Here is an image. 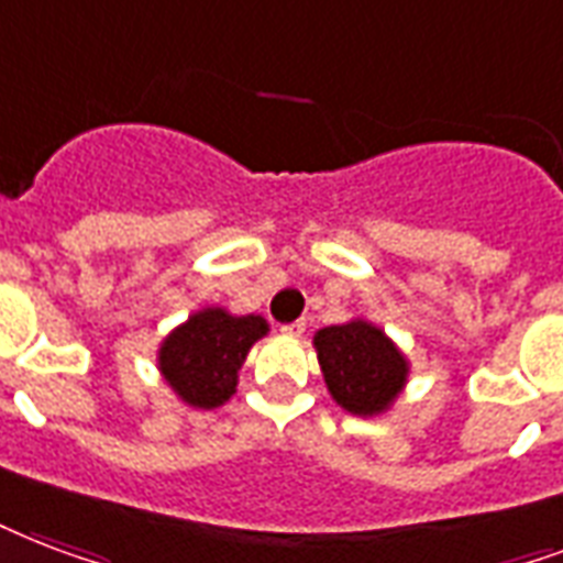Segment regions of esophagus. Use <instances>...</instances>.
<instances>
[{"mask_svg": "<svg viewBox=\"0 0 563 563\" xmlns=\"http://www.w3.org/2000/svg\"><path fill=\"white\" fill-rule=\"evenodd\" d=\"M280 330H283V333H286V336H300V333L307 330V321L298 319V321H291V324H283Z\"/></svg>", "mask_w": 563, "mask_h": 563, "instance_id": "34e87169", "label": "esophagus"}]
</instances>
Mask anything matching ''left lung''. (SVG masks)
Here are the masks:
<instances>
[{
  "mask_svg": "<svg viewBox=\"0 0 563 563\" xmlns=\"http://www.w3.org/2000/svg\"><path fill=\"white\" fill-rule=\"evenodd\" d=\"M312 349L328 393L351 416L386 413L410 377L405 351L366 319L321 328L312 336Z\"/></svg>",
  "mask_w": 563,
  "mask_h": 563,
  "instance_id": "obj_1",
  "label": "left lung"
}]
</instances>
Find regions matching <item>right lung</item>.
I'll list each match as a JSON object with an SVG mask.
<instances>
[{
	"label": "right lung",
	"instance_id": "add662e5",
	"mask_svg": "<svg viewBox=\"0 0 563 563\" xmlns=\"http://www.w3.org/2000/svg\"><path fill=\"white\" fill-rule=\"evenodd\" d=\"M263 336H268L263 316H233L224 307H203L162 339L158 372L183 405L214 410L233 398L239 368L253 342Z\"/></svg>",
	"mask_w": 563,
	"mask_h": 563
}]
</instances>
